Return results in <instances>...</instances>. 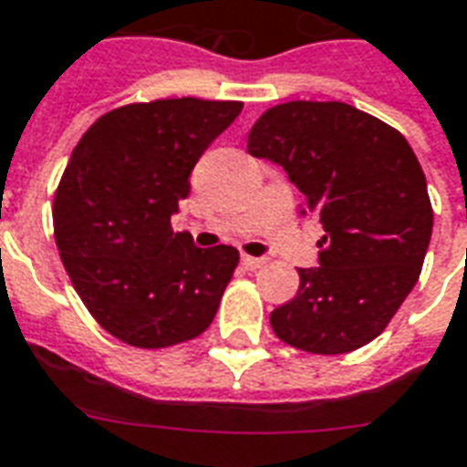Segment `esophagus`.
I'll return each instance as SVG.
<instances>
[{
  "instance_id": "1",
  "label": "esophagus",
  "mask_w": 467,
  "mask_h": 467,
  "mask_svg": "<svg viewBox=\"0 0 467 467\" xmlns=\"http://www.w3.org/2000/svg\"><path fill=\"white\" fill-rule=\"evenodd\" d=\"M243 265H244V269H260V267H265V260H262V257H250V254H243Z\"/></svg>"
}]
</instances>
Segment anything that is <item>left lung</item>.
Listing matches in <instances>:
<instances>
[{"instance_id":"obj_1","label":"left lung","mask_w":467,"mask_h":467,"mask_svg":"<svg viewBox=\"0 0 467 467\" xmlns=\"http://www.w3.org/2000/svg\"><path fill=\"white\" fill-rule=\"evenodd\" d=\"M247 153L282 165L319 213V267L269 314L279 339L347 354L381 334L416 286L433 233L426 175L396 128L341 101H289L262 113Z\"/></svg>"}]
</instances>
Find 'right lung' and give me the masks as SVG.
<instances>
[{
  "mask_svg": "<svg viewBox=\"0 0 467 467\" xmlns=\"http://www.w3.org/2000/svg\"><path fill=\"white\" fill-rule=\"evenodd\" d=\"M240 101L161 99L103 113L71 153L54 198V237L71 285L103 329L165 348L213 324L240 262L230 244L200 250L172 233L190 172Z\"/></svg>",
  "mask_w": 467,
  "mask_h": 467,
  "instance_id": "right-lung-1",
  "label": "right lung"
}]
</instances>
